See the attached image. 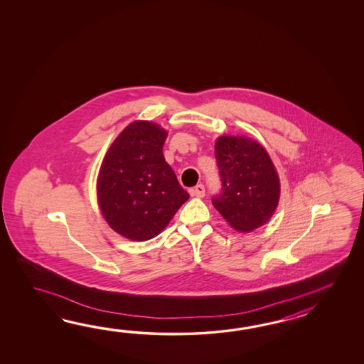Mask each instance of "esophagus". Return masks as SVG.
Masks as SVG:
<instances>
[{"label": "esophagus", "mask_w": 364, "mask_h": 364, "mask_svg": "<svg viewBox=\"0 0 364 364\" xmlns=\"http://www.w3.org/2000/svg\"><path fill=\"white\" fill-rule=\"evenodd\" d=\"M190 195L196 196V198H203L205 195V187H204V185L195 186L193 188L190 190Z\"/></svg>", "instance_id": "esophagus-1"}]
</instances>
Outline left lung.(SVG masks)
I'll return each mask as SVG.
<instances>
[{
  "instance_id": "8db88e82",
  "label": "left lung",
  "mask_w": 364,
  "mask_h": 364,
  "mask_svg": "<svg viewBox=\"0 0 364 364\" xmlns=\"http://www.w3.org/2000/svg\"><path fill=\"white\" fill-rule=\"evenodd\" d=\"M221 193L213 207L238 232L265 224L279 200V179L262 144L245 136H220L215 146Z\"/></svg>"
}]
</instances>
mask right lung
Returning a JSON list of instances; mask_svg holds the SVG:
<instances>
[{
  "mask_svg": "<svg viewBox=\"0 0 364 364\" xmlns=\"http://www.w3.org/2000/svg\"><path fill=\"white\" fill-rule=\"evenodd\" d=\"M168 132L149 121H134L109 147L97 177L101 213L130 240L163 232L190 195L165 161Z\"/></svg>",
  "mask_w": 364,
  "mask_h": 364,
  "instance_id": "add662e5",
  "label": "right lung"
}]
</instances>
